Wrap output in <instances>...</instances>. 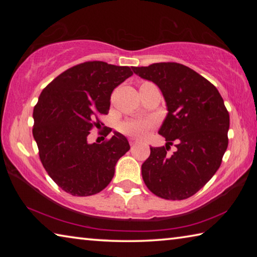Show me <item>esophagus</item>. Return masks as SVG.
<instances>
[{
	"mask_svg": "<svg viewBox=\"0 0 257 257\" xmlns=\"http://www.w3.org/2000/svg\"><path fill=\"white\" fill-rule=\"evenodd\" d=\"M129 144H130V146H134V145H136L137 144V141L135 138H130L129 139Z\"/></svg>",
	"mask_w": 257,
	"mask_h": 257,
	"instance_id": "esophagus-1",
	"label": "esophagus"
}]
</instances>
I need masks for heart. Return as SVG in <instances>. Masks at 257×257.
<instances>
[{"label": "heart", "mask_w": 257, "mask_h": 257, "mask_svg": "<svg viewBox=\"0 0 257 257\" xmlns=\"http://www.w3.org/2000/svg\"><path fill=\"white\" fill-rule=\"evenodd\" d=\"M154 125L152 119H132L120 125V130L123 134L135 138L144 137L149 130Z\"/></svg>", "instance_id": "obj_1"}]
</instances>
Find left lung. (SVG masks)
<instances>
[{
	"mask_svg": "<svg viewBox=\"0 0 257 257\" xmlns=\"http://www.w3.org/2000/svg\"><path fill=\"white\" fill-rule=\"evenodd\" d=\"M143 79L153 81L168 107L159 134L168 147H151L142 165L145 185L156 196L172 201L186 199L205 186L220 168L228 147L229 112L214 85L193 69L176 62L133 67Z\"/></svg>",
	"mask_w": 257,
	"mask_h": 257,
	"instance_id": "8db88e82",
	"label": "left lung"
}]
</instances>
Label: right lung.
I'll return each mask as SVG.
<instances>
[{
  "mask_svg": "<svg viewBox=\"0 0 257 257\" xmlns=\"http://www.w3.org/2000/svg\"><path fill=\"white\" fill-rule=\"evenodd\" d=\"M133 75L129 67L88 61L68 69L47 85L34 107L33 135L43 167L56 185L73 196L103 190L130 146L123 135L89 144V130L107 114L113 89ZM112 129H107L106 135Z\"/></svg>",
  "mask_w": 257,
  "mask_h": 257,
  "instance_id": "1",
  "label": "right lung"
}]
</instances>
